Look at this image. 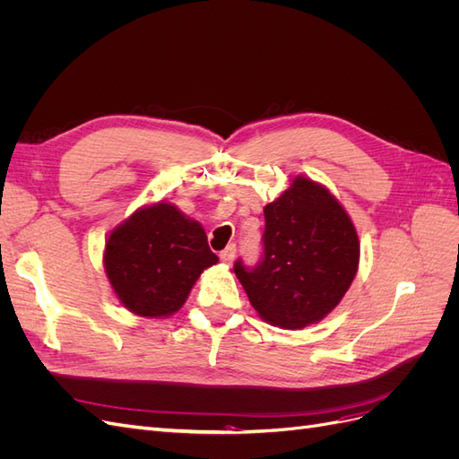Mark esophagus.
I'll return each mask as SVG.
<instances>
[{"label": "esophagus", "instance_id": "34e87169", "mask_svg": "<svg viewBox=\"0 0 459 459\" xmlns=\"http://www.w3.org/2000/svg\"><path fill=\"white\" fill-rule=\"evenodd\" d=\"M233 258H235V245H230V247H226L224 251L220 253V260L224 262V264H231V262H233Z\"/></svg>", "mask_w": 459, "mask_h": 459}]
</instances>
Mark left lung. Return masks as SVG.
Here are the masks:
<instances>
[{
	"label": "left lung",
	"mask_w": 459,
	"mask_h": 459,
	"mask_svg": "<svg viewBox=\"0 0 459 459\" xmlns=\"http://www.w3.org/2000/svg\"><path fill=\"white\" fill-rule=\"evenodd\" d=\"M264 255L255 268L235 262V275L258 316L275 327L317 324L349 290L359 262L351 216L329 189L297 176L264 206Z\"/></svg>",
	"instance_id": "1"
}]
</instances>
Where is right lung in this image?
Listing matches in <instances>:
<instances>
[{
  "mask_svg": "<svg viewBox=\"0 0 459 459\" xmlns=\"http://www.w3.org/2000/svg\"><path fill=\"white\" fill-rule=\"evenodd\" d=\"M199 221L170 203L135 211L108 233L105 273L124 308L143 317H166L184 307L203 270L214 266Z\"/></svg>",
  "mask_w": 459,
  "mask_h": 459,
  "instance_id": "1",
  "label": "right lung"
}]
</instances>
